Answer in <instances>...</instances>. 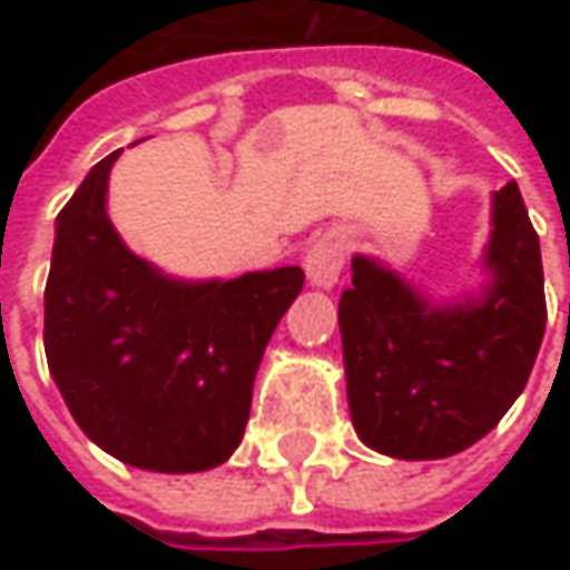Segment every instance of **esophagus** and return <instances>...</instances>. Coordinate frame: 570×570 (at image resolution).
Masks as SVG:
<instances>
[{
    "label": "esophagus",
    "instance_id": "obj_1",
    "mask_svg": "<svg viewBox=\"0 0 570 570\" xmlns=\"http://www.w3.org/2000/svg\"><path fill=\"white\" fill-rule=\"evenodd\" d=\"M342 266H345V244H342L340 234H323L320 240H314L307 253H304V273L307 282L314 288H336L340 285Z\"/></svg>",
    "mask_w": 570,
    "mask_h": 570
}]
</instances>
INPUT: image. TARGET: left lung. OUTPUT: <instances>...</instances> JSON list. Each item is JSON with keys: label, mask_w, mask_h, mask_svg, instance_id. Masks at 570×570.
Here are the masks:
<instances>
[{"label": "left lung", "mask_w": 570, "mask_h": 570, "mask_svg": "<svg viewBox=\"0 0 570 570\" xmlns=\"http://www.w3.org/2000/svg\"><path fill=\"white\" fill-rule=\"evenodd\" d=\"M475 292L441 297L377 256H352L342 364L362 444L396 460L472 448L530 381L542 333L539 237L514 180L492 193Z\"/></svg>", "instance_id": "left-lung-1"}]
</instances>
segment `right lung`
<instances>
[{"label":"right lung","mask_w":570,"mask_h":570,"mask_svg":"<svg viewBox=\"0 0 570 570\" xmlns=\"http://www.w3.org/2000/svg\"><path fill=\"white\" fill-rule=\"evenodd\" d=\"M56 215L43 348L78 428L126 466L206 472L237 450L263 352L301 295V266L180 278L126 247L107 215L110 167Z\"/></svg>","instance_id":"add662e5"}]
</instances>
